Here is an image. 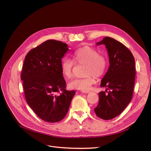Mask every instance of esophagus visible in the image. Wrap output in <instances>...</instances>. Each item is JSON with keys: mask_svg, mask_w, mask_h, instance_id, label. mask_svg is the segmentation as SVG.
<instances>
[{"mask_svg": "<svg viewBox=\"0 0 151 151\" xmlns=\"http://www.w3.org/2000/svg\"><path fill=\"white\" fill-rule=\"evenodd\" d=\"M82 93H90V91H81Z\"/></svg>", "mask_w": 151, "mask_h": 151, "instance_id": "1", "label": "esophagus"}]
</instances>
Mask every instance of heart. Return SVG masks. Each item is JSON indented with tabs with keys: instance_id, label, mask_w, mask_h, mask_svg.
Segmentation results:
<instances>
[{
	"instance_id": "b5f03b06",
	"label": "heart",
	"mask_w": 151,
	"mask_h": 151,
	"mask_svg": "<svg viewBox=\"0 0 151 151\" xmlns=\"http://www.w3.org/2000/svg\"><path fill=\"white\" fill-rule=\"evenodd\" d=\"M74 61L78 64L86 65L85 74L83 79H75L70 81L68 87L70 89L87 91L95 82V76L101 77L107 69L108 62L106 57L100 55L97 50L90 46H84L74 51L72 55ZM61 72L67 79L73 74L74 63L68 58L64 59L61 64Z\"/></svg>"
}]
</instances>
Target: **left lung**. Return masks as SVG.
I'll use <instances>...</instances> for the list:
<instances>
[{
    "mask_svg": "<svg viewBox=\"0 0 151 151\" xmlns=\"http://www.w3.org/2000/svg\"><path fill=\"white\" fill-rule=\"evenodd\" d=\"M96 45H105L110 66L100 86L105 87L99 94L94 111L98 117L111 119L121 114L131 100L135 82V61L128 48L118 41L105 37Z\"/></svg>",
    "mask_w": 151,
    "mask_h": 151,
    "instance_id": "1",
    "label": "left lung"
}]
</instances>
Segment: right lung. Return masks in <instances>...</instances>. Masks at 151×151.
I'll return each mask as SVG.
<instances>
[{"label": "right lung", "mask_w": 151, "mask_h": 151, "mask_svg": "<svg viewBox=\"0 0 151 151\" xmlns=\"http://www.w3.org/2000/svg\"><path fill=\"white\" fill-rule=\"evenodd\" d=\"M60 41L47 40L25 56L21 79L28 105L37 115L49 123L62 120L67 114L74 90L65 89L61 59L69 50Z\"/></svg>", "instance_id": "right-lung-1"}]
</instances>
